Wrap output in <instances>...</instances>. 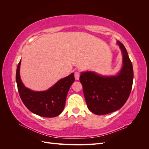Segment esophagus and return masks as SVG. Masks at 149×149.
Masks as SVG:
<instances>
[{"label":"esophagus","mask_w":149,"mask_h":149,"mask_svg":"<svg viewBox=\"0 0 149 149\" xmlns=\"http://www.w3.org/2000/svg\"><path fill=\"white\" fill-rule=\"evenodd\" d=\"M80 77V73L79 72H75L74 73V78L76 80H79Z\"/></svg>","instance_id":"obj_1"}]
</instances>
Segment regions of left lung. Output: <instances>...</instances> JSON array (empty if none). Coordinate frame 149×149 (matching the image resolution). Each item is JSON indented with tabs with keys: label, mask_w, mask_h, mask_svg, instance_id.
<instances>
[{
	"label": "left lung",
	"mask_w": 149,
	"mask_h": 149,
	"mask_svg": "<svg viewBox=\"0 0 149 149\" xmlns=\"http://www.w3.org/2000/svg\"><path fill=\"white\" fill-rule=\"evenodd\" d=\"M122 55L123 66L114 76H102L96 72H81L79 78L88 108L96 115H104L124 106L131 91L134 72L124 45L117 42Z\"/></svg>",
	"instance_id": "1"
}]
</instances>
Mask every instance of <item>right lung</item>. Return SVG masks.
Here are the masks:
<instances>
[{"label":"right lung","mask_w":149,"mask_h":149,"mask_svg":"<svg viewBox=\"0 0 149 149\" xmlns=\"http://www.w3.org/2000/svg\"><path fill=\"white\" fill-rule=\"evenodd\" d=\"M21 60L16 71L18 91L22 102L33 113L45 118H53L63 110L68 93L74 81V73L60 79L46 91H35L25 87L20 76Z\"/></svg>","instance_id":"add662e5"}]
</instances>
